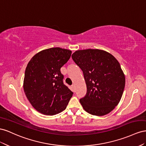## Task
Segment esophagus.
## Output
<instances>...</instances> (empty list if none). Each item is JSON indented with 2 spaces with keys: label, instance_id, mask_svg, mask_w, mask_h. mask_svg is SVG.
Returning a JSON list of instances; mask_svg holds the SVG:
<instances>
[{
  "label": "esophagus",
  "instance_id": "1",
  "mask_svg": "<svg viewBox=\"0 0 146 146\" xmlns=\"http://www.w3.org/2000/svg\"><path fill=\"white\" fill-rule=\"evenodd\" d=\"M72 89H73V90L74 91L75 90V89H76V87H75V85H72Z\"/></svg>",
  "mask_w": 146,
  "mask_h": 146
}]
</instances>
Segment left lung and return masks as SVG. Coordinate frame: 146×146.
I'll return each instance as SVG.
<instances>
[{
	"mask_svg": "<svg viewBox=\"0 0 146 146\" xmlns=\"http://www.w3.org/2000/svg\"><path fill=\"white\" fill-rule=\"evenodd\" d=\"M72 57L83 72L87 93L80 102L88 113L106 115L117 106L123 92L125 77L119 62L101 49L78 50Z\"/></svg>",
	"mask_w": 146,
	"mask_h": 146,
	"instance_id": "left-lung-1",
	"label": "left lung"
}]
</instances>
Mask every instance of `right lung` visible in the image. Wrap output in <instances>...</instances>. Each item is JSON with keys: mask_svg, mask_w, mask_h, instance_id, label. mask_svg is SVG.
<instances>
[{"mask_svg": "<svg viewBox=\"0 0 146 146\" xmlns=\"http://www.w3.org/2000/svg\"><path fill=\"white\" fill-rule=\"evenodd\" d=\"M72 51L60 48L43 50L33 56L25 71L23 88L32 106L40 113L52 115L65 110L73 93L64 84L60 68Z\"/></svg>", "mask_w": 146, "mask_h": 146, "instance_id": "obj_1", "label": "right lung"}]
</instances>
